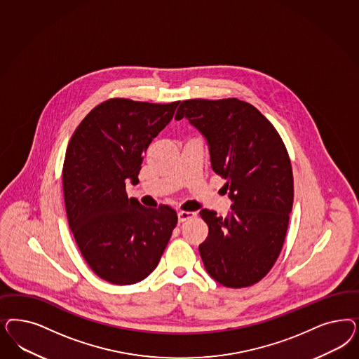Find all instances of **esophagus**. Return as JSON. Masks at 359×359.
Masks as SVG:
<instances>
[{"label":"esophagus","mask_w":359,"mask_h":359,"mask_svg":"<svg viewBox=\"0 0 359 359\" xmlns=\"http://www.w3.org/2000/svg\"><path fill=\"white\" fill-rule=\"evenodd\" d=\"M196 215H197V214L193 212V211H180V212H178V222L182 223V222H186V220L194 218Z\"/></svg>","instance_id":"esophagus-1"}]
</instances>
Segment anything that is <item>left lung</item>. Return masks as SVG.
<instances>
[{
	"instance_id": "obj_1",
	"label": "left lung",
	"mask_w": 359,
	"mask_h": 359,
	"mask_svg": "<svg viewBox=\"0 0 359 359\" xmlns=\"http://www.w3.org/2000/svg\"><path fill=\"white\" fill-rule=\"evenodd\" d=\"M206 137L215 173L233 201L231 214L202 210L208 223L199 254L208 275L229 288L259 283L272 269L287 236L293 205L290 154L271 121L239 99H190L177 109Z\"/></svg>"
}]
</instances>
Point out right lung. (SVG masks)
Returning a JSON list of instances; mask_svg holds the SVG:
<instances>
[{
    "label": "right lung",
    "instance_id": "right-lung-1",
    "mask_svg": "<svg viewBox=\"0 0 359 359\" xmlns=\"http://www.w3.org/2000/svg\"><path fill=\"white\" fill-rule=\"evenodd\" d=\"M178 104L108 99L69 140L62 170L69 229L87 264L108 283L128 285L147 278L177 226L173 208L142 206L128 198L126 184L139 181L144 153Z\"/></svg>",
    "mask_w": 359,
    "mask_h": 359
}]
</instances>
